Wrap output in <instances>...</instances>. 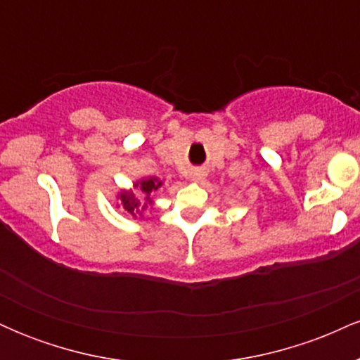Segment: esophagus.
<instances>
[{"label": "esophagus", "instance_id": "34e87169", "mask_svg": "<svg viewBox=\"0 0 360 360\" xmlns=\"http://www.w3.org/2000/svg\"><path fill=\"white\" fill-rule=\"evenodd\" d=\"M205 171H201V169H194V171L191 172V179L196 181V183H200V181L205 179Z\"/></svg>", "mask_w": 360, "mask_h": 360}]
</instances>
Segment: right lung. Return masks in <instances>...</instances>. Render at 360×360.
<instances>
[{
	"label": "right lung",
	"instance_id": "1",
	"mask_svg": "<svg viewBox=\"0 0 360 360\" xmlns=\"http://www.w3.org/2000/svg\"><path fill=\"white\" fill-rule=\"evenodd\" d=\"M162 186V181L159 177H146V179H140L137 183H134V189H122L118 193V205L117 208L122 206L127 213H130L134 218H143L147 210H150L154 206V193ZM139 188L144 194V200H139L134 196V189Z\"/></svg>",
	"mask_w": 360,
	"mask_h": 360
}]
</instances>
